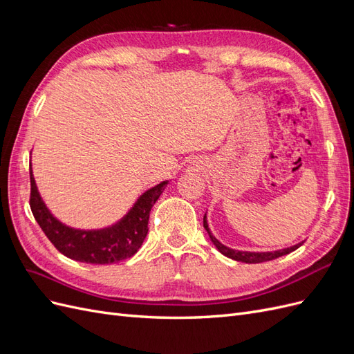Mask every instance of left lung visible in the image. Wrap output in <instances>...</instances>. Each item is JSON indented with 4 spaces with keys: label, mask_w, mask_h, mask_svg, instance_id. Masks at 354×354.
<instances>
[{
    "label": "left lung",
    "mask_w": 354,
    "mask_h": 354,
    "mask_svg": "<svg viewBox=\"0 0 354 354\" xmlns=\"http://www.w3.org/2000/svg\"><path fill=\"white\" fill-rule=\"evenodd\" d=\"M203 227H205V230L208 232L209 234V239L212 242V245L216 246V248L223 254L229 257V259L234 260V261H242V263H248V264H255V263H264V261H270V260H274V259H279V257L282 255H286L289 252L295 251L297 248H299V246L303 245V242L299 243H295L292 246H289V248H283V250H277V251H267V252H254V251H239V250H233V248H229V246H226L224 243H221L214 234L211 233L209 227H208V220H207V212L205 216H203Z\"/></svg>",
    "instance_id": "8db88e82"
}]
</instances>
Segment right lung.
<instances>
[{"instance_id": "1", "label": "right lung", "mask_w": 354, "mask_h": 354, "mask_svg": "<svg viewBox=\"0 0 354 354\" xmlns=\"http://www.w3.org/2000/svg\"><path fill=\"white\" fill-rule=\"evenodd\" d=\"M30 174V209L37 223L50 242L68 259L90 264H112L133 257L147 234L149 214L162 194L168 180L147 189L138 196L134 205L116 223L102 229H75L53 216L41 198L32 164Z\"/></svg>"}]
</instances>
